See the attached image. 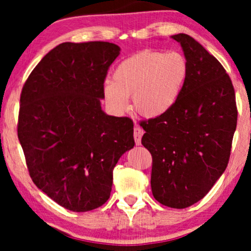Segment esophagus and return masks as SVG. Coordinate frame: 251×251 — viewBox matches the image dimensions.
<instances>
[{"label":"esophagus","mask_w":251,"mask_h":251,"mask_svg":"<svg viewBox=\"0 0 251 251\" xmlns=\"http://www.w3.org/2000/svg\"><path fill=\"white\" fill-rule=\"evenodd\" d=\"M143 134H144L143 129L140 128V126H135V129H134V138H135V142H136V144H137V145L141 144L142 136H143Z\"/></svg>","instance_id":"obj_1"}]
</instances>
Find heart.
I'll return each mask as SVG.
<instances>
[{"label": "heart", "mask_w": 251, "mask_h": 251, "mask_svg": "<svg viewBox=\"0 0 251 251\" xmlns=\"http://www.w3.org/2000/svg\"><path fill=\"white\" fill-rule=\"evenodd\" d=\"M188 74L185 57L178 52L144 50L121 61L113 81L103 86L108 104L117 113L128 107L132 97L135 109L142 116L158 117L178 100Z\"/></svg>", "instance_id": "heart-1"}]
</instances>
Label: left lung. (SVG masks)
I'll return each mask as SVG.
<instances>
[{
	"label": "left lung",
	"instance_id": "left-lung-1",
	"mask_svg": "<svg viewBox=\"0 0 251 251\" xmlns=\"http://www.w3.org/2000/svg\"><path fill=\"white\" fill-rule=\"evenodd\" d=\"M171 38L184 51L187 79L171 109L143 122L142 144L152 156L154 199L186 208L202 199L227 168L237 108L233 83L219 60L191 36Z\"/></svg>",
	"mask_w": 251,
	"mask_h": 251
}]
</instances>
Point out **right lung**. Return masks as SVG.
Wrapping results in <instances>:
<instances>
[{
    "label": "right lung",
    "mask_w": 251,
    "mask_h": 251,
    "mask_svg": "<svg viewBox=\"0 0 251 251\" xmlns=\"http://www.w3.org/2000/svg\"><path fill=\"white\" fill-rule=\"evenodd\" d=\"M120 51L108 42L63 43L22 89L17 134L30 177L72 212L92 211L109 199L113 170L135 145L132 121L101 108L104 79Z\"/></svg>",
    "instance_id": "obj_1"
}]
</instances>
